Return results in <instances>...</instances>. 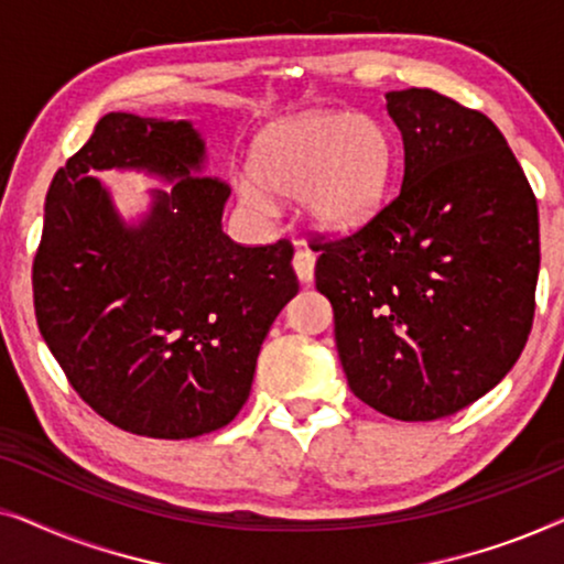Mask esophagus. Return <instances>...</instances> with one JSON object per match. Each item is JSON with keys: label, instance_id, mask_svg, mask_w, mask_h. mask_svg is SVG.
<instances>
[{"label": "esophagus", "instance_id": "34e87169", "mask_svg": "<svg viewBox=\"0 0 564 564\" xmlns=\"http://www.w3.org/2000/svg\"><path fill=\"white\" fill-rule=\"evenodd\" d=\"M292 267H295V274H297L300 282H303V284H311V282H313L315 257H313L311 251L297 249V251H295V259H292Z\"/></svg>", "mask_w": 564, "mask_h": 564}]
</instances>
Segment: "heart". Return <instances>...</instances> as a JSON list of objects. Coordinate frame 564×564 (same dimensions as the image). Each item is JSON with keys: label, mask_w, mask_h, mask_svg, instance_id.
<instances>
[{"label": "heart", "mask_w": 564, "mask_h": 564, "mask_svg": "<svg viewBox=\"0 0 564 564\" xmlns=\"http://www.w3.org/2000/svg\"><path fill=\"white\" fill-rule=\"evenodd\" d=\"M251 174L236 195L269 218L274 197L297 199L305 223L321 234H351L384 203L390 141L382 126L359 112H305L261 130L251 151Z\"/></svg>", "instance_id": "obj_1"}]
</instances>
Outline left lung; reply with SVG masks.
<instances>
[{
    "instance_id": "obj_1",
    "label": "left lung",
    "mask_w": 564,
    "mask_h": 564,
    "mask_svg": "<svg viewBox=\"0 0 564 564\" xmlns=\"http://www.w3.org/2000/svg\"><path fill=\"white\" fill-rule=\"evenodd\" d=\"M403 184L365 228L315 243L349 388L436 421L511 372L534 321L539 210L496 122L431 89L388 91Z\"/></svg>"
}]
</instances>
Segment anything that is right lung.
Segmentation results:
<instances>
[{"mask_svg": "<svg viewBox=\"0 0 564 564\" xmlns=\"http://www.w3.org/2000/svg\"><path fill=\"white\" fill-rule=\"evenodd\" d=\"M107 167L170 187L126 221L90 176ZM205 169L192 120L110 112L45 197L37 328L84 403L138 436L195 438L234 421L300 288L288 241L241 246L223 234L230 189Z\"/></svg>", "mask_w": 564, "mask_h": 564, "instance_id": "1", "label": "right lung"}]
</instances>
